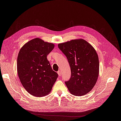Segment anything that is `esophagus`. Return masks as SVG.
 <instances>
[{"mask_svg":"<svg viewBox=\"0 0 121 121\" xmlns=\"http://www.w3.org/2000/svg\"><path fill=\"white\" fill-rule=\"evenodd\" d=\"M57 73H58V75H59V76H60L61 75V72L60 71H58Z\"/></svg>","mask_w":121,"mask_h":121,"instance_id":"34e87169","label":"esophagus"}]
</instances>
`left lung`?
I'll return each instance as SVG.
<instances>
[{"label":"left lung","mask_w":121,"mask_h":121,"mask_svg":"<svg viewBox=\"0 0 121 121\" xmlns=\"http://www.w3.org/2000/svg\"><path fill=\"white\" fill-rule=\"evenodd\" d=\"M66 56L71 76L65 84L69 91L76 96L90 92L97 82L99 63L95 50L85 40H72L58 45Z\"/></svg>","instance_id":"8db88e82"}]
</instances>
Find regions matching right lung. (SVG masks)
I'll use <instances>...</instances> for the list:
<instances>
[{"mask_svg":"<svg viewBox=\"0 0 121 121\" xmlns=\"http://www.w3.org/2000/svg\"><path fill=\"white\" fill-rule=\"evenodd\" d=\"M53 43L36 38L26 43L17 58V72L21 82L31 95H48L58 76L52 70L47 56L53 50Z\"/></svg>","mask_w":121,"mask_h":121,"instance_id":"1","label":"right lung"}]
</instances>
